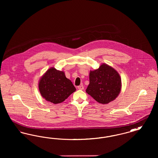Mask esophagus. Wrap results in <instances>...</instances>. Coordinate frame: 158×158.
I'll use <instances>...</instances> for the list:
<instances>
[{
    "mask_svg": "<svg viewBox=\"0 0 158 158\" xmlns=\"http://www.w3.org/2000/svg\"><path fill=\"white\" fill-rule=\"evenodd\" d=\"M77 88H78V89H79V90H83V89H84V87H83V85H80V86H77Z\"/></svg>",
    "mask_w": 158,
    "mask_h": 158,
    "instance_id": "obj_1",
    "label": "esophagus"
}]
</instances>
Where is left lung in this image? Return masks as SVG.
I'll list each match as a JSON object with an SVG mask.
<instances>
[{
  "label": "left lung",
  "instance_id": "1",
  "mask_svg": "<svg viewBox=\"0 0 158 158\" xmlns=\"http://www.w3.org/2000/svg\"><path fill=\"white\" fill-rule=\"evenodd\" d=\"M121 80L113 68L103 64L98 69L90 71L89 85L86 92L101 104H108L118 95Z\"/></svg>",
  "mask_w": 158,
  "mask_h": 158
}]
</instances>
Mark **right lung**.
<instances>
[{
    "label": "right lung",
    "instance_id": "add662e5",
    "mask_svg": "<svg viewBox=\"0 0 158 158\" xmlns=\"http://www.w3.org/2000/svg\"><path fill=\"white\" fill-rule=\"evenodd\" d=\"M38 86L42 97L54 104L63 102L76 90L64 73L54 68L46 72L40 79Z\"/></svg>",
    "mask_w": 158,
    "mask_h": 158
}]
</instances>
